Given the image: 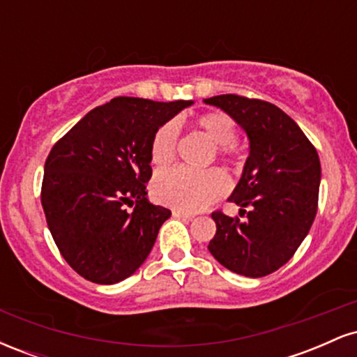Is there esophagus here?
<instances>
[{
  "instance_id": "obj_1",
  "label": "esophagus",
  "mask_w": 357,
  "mask_h": 357,
  "mask_svg": "<svg viewBox=\"0 0 357 357\" xmlns=\"http://www.w3.org/2000/svg\"><path fill=\"white\" fill-rule=\"evenodd\" d=\"M173 216H174V218H181V220H192V218H195V215H192V213H184L181 210H173Z\"/></svg>"
}]
</instances>
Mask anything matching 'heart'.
I'll list each match as a JSON object with an SVG mask.
<instances>
[{
	"label": "heart",
	"instance_id": "1",
	"mask_svg": "<svg viewBox=\"0 0 357 357\" xmlns=\"http://www.w3.org/2000/svg\"><path fill=\"white\" fill-rule=\"evenodd\" d=\"M196 127L206 134L216 146L220 159L233 162L238 158L235 144V122L223 112H208L196 119ZM178 146V126L166 122L155 130L151 141V162L165 167L173 162ZM228 190V181L220 171H191L186 167H173L161 171L153 179V196L159 203L183 211H199L221 198Z\"/></svg>",
	"mask_w": 357,
	"mask_h": 357
}]
</instances>
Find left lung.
Wrapping results in <instances>:
<instances>
[{
    "instance_id": "8db88e82",
    "label": "left lung",
    "mask_w": 357,
    "mask_h": 357,
    "mask_svg": "<svg viewBox=\"0 0 357 357\" xmlns=\"http://www.w3.org/2000/svg\"><path fill=\"white\" fill-rule=\"evenodd\" d=\"M203 102L227 112L250 144L230 196L247 218L213 213L216 235L208 250L238 275L265 277L294 257L312 227L321 184L317 151L296 121L270 102L233 93Z\"/></svg>"
}]
</instances>
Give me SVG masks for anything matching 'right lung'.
<instances>
[{"instance_id": "right-lung-1", "label": "right lung", "mask_w": 357, "mask_h": 357, "mask_svg": "<svg viewBox=\"0 0 357 357\" xmlns=\"http://www.w3.org/2000/svg\"><path fill=\"white\" fill-rule=\"evenodd\" d=\"M190 105L192 100L117 97L90 110L53 146L42 206L61 257L79 275L110 285L144 264L171 216L147 199L151 141Z\"/></svg>"}]
</instances>
